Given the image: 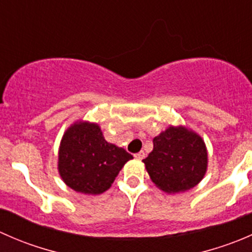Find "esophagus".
<instances>
[{
  "label": "esophagus",
  "instance_id": "34e87169",
  "mask_svg": "<svg viewBox=\"0 0 252 252\" xmlns=\"http://www.w3.org/2000/svg\"><path fill=\"white\" fill-rule=\"evenodd\" d=\"M134 157H135L136 159H142V158H144V157H145V152H144V151L138 152V154L134 155Z\"/></svg>",
  "mask_w": 252,
  "mask_h": 252
}]
</instances>
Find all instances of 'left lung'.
I'll return each instance as SVG.
<instances>
[{
    "mask_svg": "<svg viewBox=\"0 0 252 252\" xmlns=\"http://www.w3.org/2000/svg\"><path fill=\"white\" fill-rule=\"evenodd\" d=\"M152 142L154 150L142 162L152 182L163 191H185L204 178L207 151L199 135L171 126Z\"/></svg>",
    "mask_w": 252,
    "mask_h": 252,
    "instance_id": "obj_1",
    "label": "left lung"
}]
</instances>
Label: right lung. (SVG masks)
Segmentation results:
<instances>
[{
  "mask_svg": "<svg viewBox=\"0 0 252 252\" xmlns=\"http://www.w3.org/2000/svg\"><path fill=\"white\" fill-rule=\"evenodd\" d=\"M133 158L103 139L97 124L78 123L63 135L58 169L63 182L84 194H101L111 187L122 167Z\"/></svg>",
  "mask_w": 252,
  "mask_h": 252,
  "instance_id": "1",
  "label": "right lung"
}]
</instances>
